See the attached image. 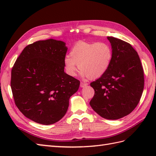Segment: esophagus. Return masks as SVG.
I'll list each match as a JSON object with an SVG mask.
<instances>
[{
    "label": "esophagus",
    "instance_id": "1",
    "mask_svg": "<svg viewBox=\"0 0 156 156\" xmlns=\"http://www.w3.org/2000/svg\"><path fill=\"white\" fill-rule=\"evenodd\" d=\"M87 85H88L87 83H85V82H81V83H80V87L81 88H84V87H86V86H87Z\"/></svg>",
    "mask_w": 156,
    "mask_h": 156
}]
</instances>
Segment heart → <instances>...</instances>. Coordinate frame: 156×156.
Listing matches in <instances>:
<instances>
[{
	"label": "heart",
	"mask_w": 156,
	"mask_h": 156,
	"mask_svg": "<svg viewBox=\"0 0 156 156\" xmlns=\"http://www.w3.org/2000/svg\"><path fill=\"white\" fill-rule=\"evenodd\" d=\"M113 52L111 45L106 42L79 41L66 55L64 64L67 74L75 76L78 66L82 76L95 79L104 75L111 66Z\"/></svg>",
	"instance_id": "heart-1"
}]
</instances>
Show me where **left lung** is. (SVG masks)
I'll list each match as a JSON object with an SVG mask.
<instances>
[{
  "label": "left lung",
  "mask_w": 156,
  "mask_h": 156,
  "mask_svg": "<svg viewBox=\"0 0 156 156\" xmlns=\"http://www.w3.org/2000/svg\"><path fill=\"white\" fill-rule=\"evenodd\" d=\"M107 39L113 57L107 72L90 83L94 95L90 105L101 117L116 120L130 114L140 102L144 87V69L130 44L113 37Z\"/></svg>",
  "instance_id": "8db88e82"
}]
</instances>
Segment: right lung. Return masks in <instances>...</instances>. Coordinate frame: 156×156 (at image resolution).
Here are the masks:
<instances>
[{"label": "right lung", "mask_w": 156, "mask_h": 156, "mask_svg": "<svg viewBox=\"0 0 156 156\" xmlns=\"http://www.w3.org/2000/svg\"><path fill=\"white\" fill-rule=\"evenodd\" d=\"M68 48L49 39L28 45L13 66L11 87L15 105L26 117L42 125L64 117L80 81L64 72Z\"/></svg>", "instance_id": "obj_1"}]
</instances>
